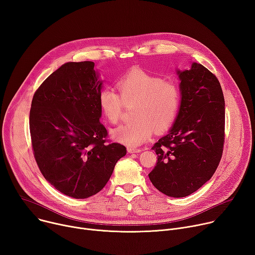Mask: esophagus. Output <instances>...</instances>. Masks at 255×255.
<instances>
[{
  "label": "esophagus",
  "instance_id": "obj_1",
  "mask_svg": "<svg viewBox=\"0 0 255 255\" xmlns=\"http://www.w3.org/2000/svg\"><path fill=\"white\" fill-rule=\"evenodd\" d=\"M141 151H142V149H140V148H133V147H128V153H140Z\"/></svg>",
  "mask_w": 255,
  "mask_h": 255
}]
</instances>
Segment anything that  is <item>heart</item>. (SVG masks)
<instances>
[{"label": "heart", "mask_w": 255, "mask_h": 255, "mask_svg": "<svg viewBox=\"0 0 255 255\" xmlns=\"http://www.w3.org/2000/svg\"><path fill=\"white\" fill-rule=\"evenodd\" d=\"M120 93L110 88L99 93V106L104 116L117 124L125 104L135 103L131 115L134 120L111 130L112 138L129 147L140 146L157 131L166 130L174 122L181 104V91L172 81L133 68L117 82Z\"/></svg>", "instance_id": "obj_1"}]
</instances>
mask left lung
Listing matches in <instances>:
<instances>
[{
  "instance_id": "obj_1",
  "label": "left lung",
  "mask_w": 255,
  "mask_h": 255,
  "mask_svg": "<svg viewBox=\"0 0 255 255\" xmlns=\"http://www.w3.org/2000/svg\"><path fill=\"white\" fill-rule=\"evenodd\" d=\"M182 101L169 132L152 147L157 162L149 173L153 186L181 198L201 188L217 170L225 142V99L221 84L199 63L177 72Z\"/></svg>"
}]
</instances>
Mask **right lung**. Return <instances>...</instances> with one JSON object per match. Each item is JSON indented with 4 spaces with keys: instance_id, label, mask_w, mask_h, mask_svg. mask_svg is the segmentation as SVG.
<instances>
[{
    "instance_id": "obj_1",
    "label": "right lung",
    "mask_w": 255,
    "mask_h": 255,
    "mask_svg": "<svg viewBox=\"0 0 255 255\" xmlns=\"http://www.w3.org/2000/svg\"><path fill=\"white\" fill-rule=\"evenodd\" d=\"M94 62H68L35 91L29 112L31 146L44 178L75 199L100 192L127 148L112 143L100 123Z\"/></svg>"
}]
</instances>
